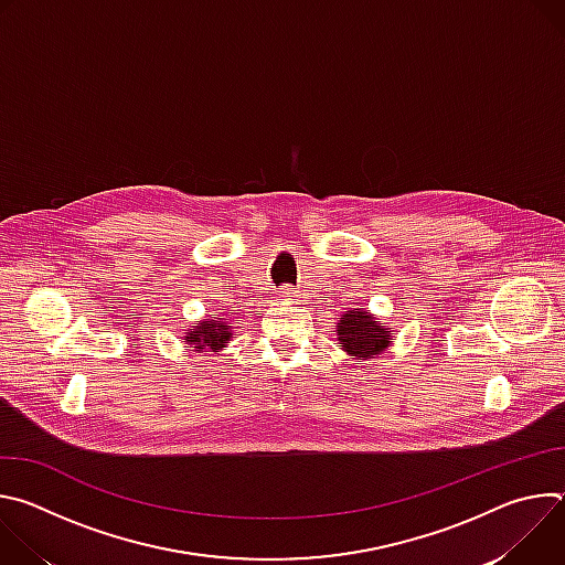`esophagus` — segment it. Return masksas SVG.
<instances>
[{
  "label": "esophagus",
  "instance_id": "obj_1",
  "mask_svg": "<svg viewBox=\"0 0 565 565\" xmlns=\"http://www.w3.org/2000/svg\"><path fill=\"white\" fill-rule=\"evenodd\" d=\"M279 295H281L284 299H292V297H295V290L286 286V288H281V290H279Z\"/></svg>",
  "mask_w": 565,
  "mask_h": 565
}]
</instances>
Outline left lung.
I'll list each match as a JSON object with an SVG mask.
<instances>
[{
	"instance_id": "8db88e82",
	"label": "left lung",
	"mask_w": 565,
	"mask_h": 565,
	"mask_svg": "<svg viewBox=\"0 0 565 565\" xmlns=\"http://www.w3.org/2000/svg\"><path fill=\"white\" fill-rule=\"evenodd\" d=\"M335 333L342 349L355 360H369L384 353L393 338V331L380 327L375 317L364 308L344 310V315L338 317Z\"/></svg>"
}]
</instances>
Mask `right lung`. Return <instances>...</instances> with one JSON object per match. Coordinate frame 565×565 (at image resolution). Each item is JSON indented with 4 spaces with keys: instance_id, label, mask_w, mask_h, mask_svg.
Here are the masks:
<instances>
[{
    "instance_id": "right-lung-1",
    "label": "right lung",
    "mask_w": 565,
    "mask_h": 565,
    "mask_svg": "<svg viewBox=\"0 0 565 565\" xmlns=\"http://www.w3.org/2000/svg\"><path fill=\"white\" fill-rule=\"evenodd\" d=\"M221 317L216 319H210V321H201L199 327H192L188 333H185V342L194 349V351H203V349H210L212 353H218L221 349L227 347L230 338H232V331L230 327L225 324V321H218Z\"/></svg>"
}]
</instances>
